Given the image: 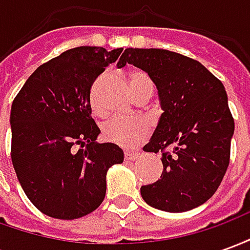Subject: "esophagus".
I'll return each instance as SVG.
<instances>
[{
	"label": "esophagus",
	"instance_id": "obj_1",
	"mask_svg": "<svg viewBox=\"0 0 250 250\" xmlns=\"http://www.w3.org/2000/svg\"><path fill=\"white\" fill-rule=\"evenodd\" d=\"M138 158H139V152H125V161H127V162H130V161H136Z\"/></svg>",
	"mask_w": 250,
	"mask_h": 250
}]
</instances>
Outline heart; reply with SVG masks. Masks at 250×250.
I'll list each match as a JSON object with an SVG mask.
<instances>
[{
	"mask_svg": "<svg viewBox=\"0 0 250 250\" xmlns=\"http://www.w3.org/2000/svg\"><path fill=\"white\" fill-rule=\"evenodd\" d=\"M127 80L134 98L147 89H152L150 77L146 72L141 69L134 68L128 71ZM91 104H92L93 112L100 115V109L93 96H91ZM147 135H148V125L142 119H122V118L112 119L102 127V136L104 141L122 148H134L138 145H141Z\"/></svg>",
	"mask_w": 250,
	"mask_h": 250,
	"instance_id": "obj_1",
	"label": "heart"
}]
</instances>
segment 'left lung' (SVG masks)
<instances>
[{"instance_id":"1","label":"left lung","mask_w":250,"mask_h":250,"mask_svg":"<svg viewBox=\"0 0 250 250\" xmlns=\"http://www.w3.org/2000/svg\"><path fill=\"white\" fill-rule=\"evenodd\" d=\"M141 68L157 85L163 114L147 152L162 154L161 179L142 186L155 209L182 213L217 191L230 159L234 120L224 84L202 64L166 49L127 48L118 62Z\"/></svg>"}]
</instances>
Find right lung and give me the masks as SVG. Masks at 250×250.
<instances>
[{
	"mask_svg": "<svg viewBox=\"0 0 250 250\" xmlns=\"http://www.w3.org/2000/svg\"><path fill=\"white\" fill-rule=\"evenodd\" d=\"M122 51L62 52L39 66L14 98L12 162L26 197L44 214L75 220L92 213L105 197L108 168L125 159L119 146L96 142L100 130L89 102L95 80Z\"/></svg>",
	"mask_w": 250,
	"mask_h": 250,
	"instance_id": "right-lung-1",
	"label": "right lung"
}]
</instances>
